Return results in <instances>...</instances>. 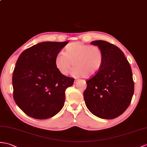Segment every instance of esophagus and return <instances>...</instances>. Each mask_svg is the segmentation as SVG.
<instances>
[{"label":"esophagus","instance_id":"34e87169","mask_svg":"<svg viewBox=\"0 0 147 147\" xmlns=\"http://www.w3.org/2000/svg\"><path fill=\"white\" fill-rule=\"evenodd\" d=\"M78 80H74V84H76V83H78Z\"/></svg>","mask_w":147,"mask_h":147}]
</instances>
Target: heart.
<instances>
[{
    "instance_id": "obj_1",
    "label": "heart",
    "mask_w": 147,
    "mask_h": 147,
    "mask_svg": "<svg viewBox=\"0 0 147 147\" xmlns=\"http://www.w3.org/2000/svg\"><path fill=\"white\" fill-rule=\"evenodd\" d=\"M104 53L100 47L80 42L66 46L63 53H59L54 59L57 69L64 76L69 73L74 77L90 78L95 76L103 66Z\"/></svg>"
}]
</instances>
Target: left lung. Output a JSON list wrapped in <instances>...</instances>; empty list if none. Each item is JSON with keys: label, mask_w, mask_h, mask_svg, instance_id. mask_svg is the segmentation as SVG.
<instances>
[{"label": "left lung", "mask_w": 147, "mask_h": 147, "mask_svg": "<svg viewBox=\"0 0 147 147\" xmlns=\"http://www.w3.org/2000/svg\"><path fill=\"white\" fill-rule=\"evenodd\" d=\"M91 44L100 47L105 59L100 71L86 81L84 100L95 116L113 119L123 113L131 103L134 93L131 68L117 46L101 40Z\"/></svg>", "instance_id": "1"}]
</instances>
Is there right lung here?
I'll return each mask as SVG.
<instances>
[{
    "label": "right lung",
    "instance_id": "1",
    "mask_svg": "<svg viewBox=\"0 0 147 147\" xmlns=\"http://www.w3.org/2000/svg\"><path fill=\"white\" fill-rule=\"evenodd\" d=\"M67 43L43 42L20 54L13 72V97L29 117L44 120L63 108L65 91L74 79L61 74L54 59Z\"/></svg>",
    "mask_w": 147,
    "mask_h": 147
}]
</instances>
